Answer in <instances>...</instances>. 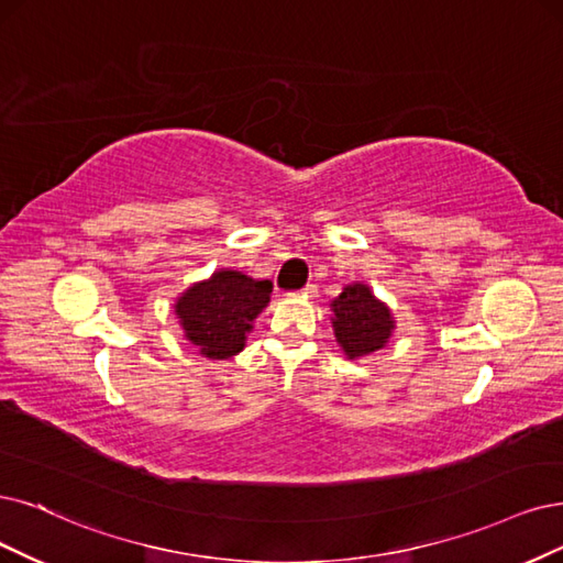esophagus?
<instances>
[{
  "mask_svg": "<svg viewBox=\"0 0 563 563\" xmlns=\"http://www.w3.org/2000/svg\"><path fill=\"white\" fill-rule=\"evenodd\" d=\"M316 295H318V287L310 285V283L301 289V297H316Z\"/></svg>",
  "mask_w": 563,
  "mask_h": 563,
  "instance_id": "obj_1",
  "label": "esophagus"
}]
</instances>
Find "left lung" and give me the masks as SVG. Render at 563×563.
Returning a JSON list of instances; mask_svg holds the SVG:
<instances>
[{
  "mask_svg": "<svg viewBox=\"0 0 563 563\" xmlns=\"http://www.w3.org/2000/svg\"><path fill=\"white\" fill-rule=\"evenodd\" d=\"M331 324L347 360L366 357L387 345L394 331L391 310L376 299L368 285L352 283L343 287V292L331 301Z\"/></svg>",
  "mask_w": 563,
  "mask_h": 563,
  "instance_id": "1",
  "label": "left lung"
}]
</instances>
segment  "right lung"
I'll use <instances>...</instances> for the list:
<instances>
[{
    "label": "right lung",
    "instance_id": "1",
    "mask_svg": "<svg viewBox=\"0 0 563 563\" xmlns=\"http://www.w3.org/2000/svg\"><path fill=\"white\" fill-rule=\"evenodd\" d=\"M268 280H255L241 271L216 274L187 287L176 301L185 339L208 360H227L245 347V334L271 299Z\"/></svg>",
    "mask_w": 563,
    "mask_h": 563
}]
</instances>
